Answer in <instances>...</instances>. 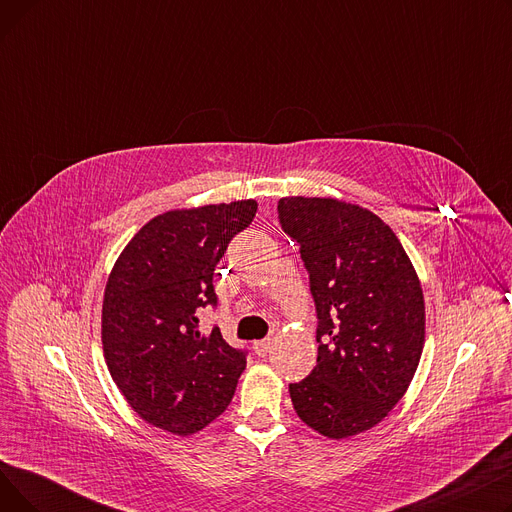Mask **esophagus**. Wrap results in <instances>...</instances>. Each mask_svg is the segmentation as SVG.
Instances as JSON below:
<instances>
[{"label": "esophagus", "instance_id": "34e87169", "mask_svg": "<svg viewBox=\"0 0 512 512\" xmlns=\"http://www.w3.org/2000/svg\"><path fill=\"white\" fill-rule=\"evenodd\" d=\"M270 348H272V340H270V338L253 342V351H255V355H259V357H265L267 353H270Z\"/></svg>", "mask_w": 512, "mask_h": 512}]
</instances>
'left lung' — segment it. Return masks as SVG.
<instances>
[{
  "instance_id": "left-lung-1",
  "label": "left lung",
  "mask_w": 512,
  "mask_h": 512,
  "mask_svg": "<svg viewBox=\"0 0 512 512\" xmlns=\"http://www.w3.org/2000/svg\"><path fill=\"white\" fill-rule=\"evenodd\" d=\"M317 313V365L290 384L297 415L332 440L378 425L405 396L425 340L423 290L378 215L338 199L284 197Z\"/></svg>"
}]
</instances>
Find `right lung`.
Wrapping results in <instances>:
<instances>
[{
    "label": "right lung",
    "instance_id": "add662e5",
    "mask_svg": "<svg viewBox=\"0 0 512 512\" xmlns=\"http://www.w3.org/2000/svg\"><path fill=\"white\" fill-rule=\"evenodd\" d=\"M255 213L253 199L161 213L132 236L107 278V369L128 405L166 432L195 434L222 415L247 367V351L220 328L199 330L197 311L218 305L215 265Z\"/></svg>",
    "mask_w": 512,
    "mask_h": 512
}]
</instances>
